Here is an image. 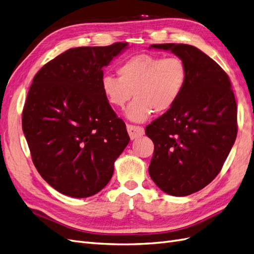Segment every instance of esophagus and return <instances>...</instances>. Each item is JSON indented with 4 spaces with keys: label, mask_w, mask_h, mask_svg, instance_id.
<instances>
[{
    "label": "esophagus",
    "mask_w": 254,
    "mask_h": 254,
    "mask_svg": "<svg viewBox=\"0 0 254 254\" xmlns=\"http://www.w3.org/2000/svg\"><path fill=\"white\" fill-rule=\"evenodd\" d=\"M127 131L129 133V136L131 140L136 139V137H140L144 134V128L141 126H135V125H127Z\"/></svg>",
    "instance_id": "esophagus-1"
}]
</instances>
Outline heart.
Returning <instances> with one entry per match:
<instances>
[{"instance_id": "1", "label": "heart", "mask_w": 254, "mask_h": 254, "mask_svg": "<svg viewBox=\"0 0 254 254\" xmlns=\"http://www.w3.org/2000/svg\"><path fill=\"white\" fill-rule=\"evenodd\" d=\"M119 77L105 75L101 89L113 107L122 108L132 95L126 117L134 122L147 121L153 112L165 113L179 101L188 82V67L178 56L161 57L140 54L118 66Z\"/></svg>"}]
</instances>
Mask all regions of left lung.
Masks as SVG:
<instances>
[{"label": "left lung", "instance_id": "8db88e82", "mask_svg": "<svg viewBox=\"0 0 254 254\" xmlns=\"http://www.w3.org/2000/svg\"><path fill=\"white\" fill-rule=\"evenodd\" d=\"M183 59L188 82L171 110L146 126L155 144L150 178L177 197L200 190L214 180L237 134V108L228 75L218 64L189 44H152Z\"/></svg>", "mask_w": 254, "mask_h": 254}]
</instances>
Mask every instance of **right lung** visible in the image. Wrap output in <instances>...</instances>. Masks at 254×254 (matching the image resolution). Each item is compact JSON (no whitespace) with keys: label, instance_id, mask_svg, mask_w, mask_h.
<instances>
[{"label":"right lung","instance_id":"right-lung-1","mask_svg":"<svg viewBox=\"0 0 254 254\" xmlns=\"http://www.w3.org/2000/svg\"><path fill=\"white\" fill-rule=\"evenodd\" d=\"M126 49L127 42L70 49L35 75L22 129L38 173L61 194L102 190L130 141L101 89L103 67Z\"/></svg>","mask_w":254,"mask_h":254}]
</instances>
